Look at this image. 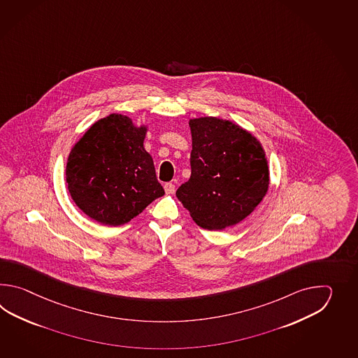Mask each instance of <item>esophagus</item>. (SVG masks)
<instances>
[{
  "instance_id": "34e87169",
  "label": "esophagus",
  "mask_w": 358,
  "mask_h": 358,
  "mask_svg": "<svg viewBox=\"0 0 358 358\" xmlns=\"http://www.w3.org/2000/svg\"><path fill=\"white\" fill-rule=\"evenodd\" d=\"M164 189L166 192V194H173L176 192V184L174 182H166L164 185Z\"/></svg>"
}]
</instances>
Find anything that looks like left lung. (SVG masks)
I'll return each instance as SVG.
<instances>
[{"mask_svg": "<svg viewBox=\"0 0 358 358\" xmlns=\"http://www.w3.org/2000/svg\"><path fill=\"white\" fill-rule=\"evenodd\" d=\"M189 180L176 197L201 228L221 230L244 220L268 189L265 151L250 131L220 117L190 119Z\"/></svg>", "mask_w": 358, "mask_h": 358, "instance_id": "1", "label": "left lung"}]
</instances>
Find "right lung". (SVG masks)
Segmentation results:
<instances>
[{
    "label": "right lung",
    "mask_w": 358,
    "mask_h": 358,
    "mask_svg": "<svg viewBox=\"0 0 358 358\" xmlns=\"http://www.w3.org/2000/svg\"><path fill=\"white\" fill-rule=\"evenodd\" d=\"M145 133V125L136 127L125 115H108L94 122L69 153V193L99 224H127L165 194L143 147Z\"/></svg>",
    "instance_id": "right-lung-1"
}]
</instances>
